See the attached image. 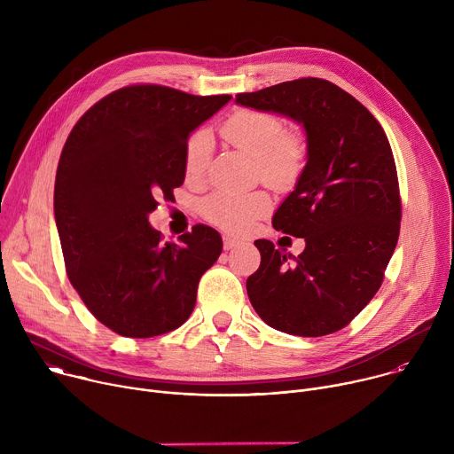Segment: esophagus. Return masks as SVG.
<instances>
[{
    "label": "esophagus",
    "instance_id": "1",
    "mask_svg": "<svg viewBox=\"0 0 454 454\" xmlns=\"http://www.w3.org/2000/svg\"><path fill=\"white\" fill-rule=\"evenodd\" d=\"M223 240H224V249H226V251H230V249H235V247L240 244L237 239H233V237H228V235H226Z\"/></svg>",
    "mask_w": 454,
    "mask_h": 454
}]
</instances>
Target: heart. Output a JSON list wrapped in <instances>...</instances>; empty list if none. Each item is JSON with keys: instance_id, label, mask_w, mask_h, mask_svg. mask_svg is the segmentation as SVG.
<instances>
[{"instance_id": "1", "label": "heart", "mask_w": 454, "mask_h": 454, "mask_svg": "<svg viewBox=\"0 0 454 454\" xmlns=\"http://www.w3.org/2000/svg\"><path fill=\"white\" fill-rule=\"evenodd\" d=\"M221 133L228 144L256 161L261 176L277 186L291 184L301 172L305 145L301 137L284 133L282 120L266 111L239 109L226 118ZM212 137L208 131L193 133L184 147V172L190 179L203 176ZM271 201L262 190L254 192H214L203 203V214L208 221L239 231L268 212Z\"/></svg>"}]
</instances>
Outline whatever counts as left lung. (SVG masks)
I'll list each match as a JSON object with an SVG mask.
<instances>
[{"instance_id": "1", "label": "left lung", "mask_w": 454, "mask_h": 454, "mask_svg": "<svg viewBox=\"0 0 454 454\" xmlns=\"http://www.w3.org/2000/svg\"><path fill=\"white\" fill-rule=\"evenodd\" d=\"M235 104L300 123L307 144L305 167L271 221L275 230L305 239V249L293 256L254 240L261 268L246 282L249 301L286 334H333L373 298L397 246L401 198L392 147L361 102L323 79L240 93Z\"/></svg>"}]
</instances>
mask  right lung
<instances>
[{
	"instance_id": "1",
	"label": "right lung",
	"mask_w": 454,
	"mask_h": 454,
	"mask_svg": "<svg viewBox=\"0 0 454 454\" xmlns=\"http://www.w3.org/2000/svg\"><path fill=\"white\" fill-rule=\"evenodd\" d=\"M230 98L121 88L90 107L64 144L53 192L64 262L91 314L120 336L181 327L223 251L203 224L163 244L149 214L183 184L190 135Z\"/></svg>"
}]
</instances>
